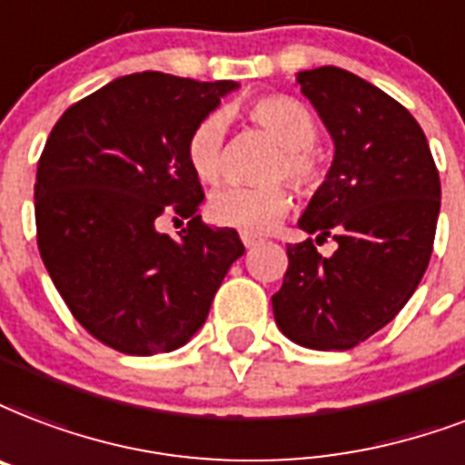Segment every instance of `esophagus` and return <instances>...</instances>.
<instances>
[{
    "label": "esophagus",
    "mask_w": 465,
    "mask_h": 465,
    "mask_svg": "<svg viewBox=\"0 0 465 465\" xmlns=\"http://www.w3.org/2000/svg\"><path fill=\"white\" fill-rule=\"evenodd\" d=\"M241 241H243V246L246 248H253L258 243L256 236H251V233H241Z\"/></svg>",
    "instance_id": "34e87169"
}]
</instances>
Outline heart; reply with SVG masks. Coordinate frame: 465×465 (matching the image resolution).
<instances>
[{
    "mask_svg": "<svg viewBox=\"0 0 465 465\" xmlns=\"http://www.w3.org/2000/svg\"><path fill=\"white\" fill-rule=\"evenodd\" d=\"M248 119L258 124L280 143L268 177H288L300 190H310L322 180V161L314 151L317 119L310 109L292 97L272 94L248 106ZM224 114H207L194 124L185 143L190 168L202 183H217L224 170ZM290 193L285 185L222 187L209 197V217L219 226L243 233H263L288 214Z\"/></svg>",
    "mask_w": 465,
    "mask_h": 465,
    "instance_id": "obj_1",
    "label": "heart"
}]
</instances>
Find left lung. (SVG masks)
<instances>
[{"label": "left lung", "instance_id": "obj_1", "mask_svg": "<svg viewBox=\"0 0 465 465\" xmlns=\"http://www.w3.org/2000/svg\"><path fill=\"white\" fill-rule=\"evenodd\" d=\"M297 84L334 141V161L297 226L339 243L322 256L288 246V272L272 295L290 341L346 351L395 319L427 271L441 183L427 136L395 99L341 67L297 73Z\"/></svg>", "mask_w": 465, "mask_h": 465}]
</instances>
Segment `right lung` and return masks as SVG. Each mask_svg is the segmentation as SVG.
Instances as JSON below:
<instances>
[{
	"label": "right lung",
	"mask_w": 465,
	"mask_h": 465,
	"mask_svg": "<svg viewBox=\"0 0 465 465\" xmlns=\"http://www.w3.org/2000/svg\"><path fill=\"white\" fill-rule=\"evenodd\" d=\"M233 80L134 73L92 92L53 126L35 173L38 251L73 317L129 356L168 353L204 324L243 256L236 229L202 224L204 193L185 155L194 124ZM173 211L180 240L157 232Z\"/></svg>",
	"instance_id": "right-lung-1"
}]
</instances>
